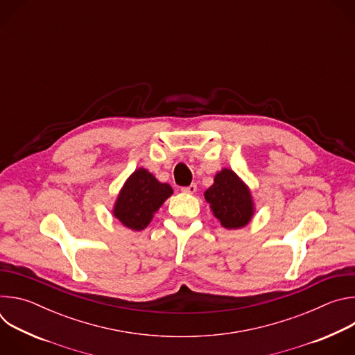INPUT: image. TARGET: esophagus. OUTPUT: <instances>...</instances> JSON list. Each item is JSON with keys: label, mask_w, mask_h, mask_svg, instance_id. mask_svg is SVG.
Instances as JSON below:
<instances>
[{"label": "esophagus", "mask_w": 355, "mask_h": 355, "mask_svg": "<svg viewBox=\"0 0 355 355\" xmlns=\"http://www.w3.org/2000/svg\"><path fill=\"white\" fill-rule=\"evenodd\" d=\"M181 191H182L184 193H195V192H196V185H195V184H191V185H188V187L181 188Z\"/></svg>", "instance_id": "1"}]
</instances>
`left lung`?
I'll return each instance as SVG.
<instances>
[{
    "label": "left lung",
    "mask_w": 355,
    "mask_h": 355,
    "mask_svg": "<svg viewBox=\"0 0 355 355\" xmlns=\"http://www.w3.org/2000/svg\"><path fill=\"white\" fill-rule=\"evenodd\" d=\"M204 195L214 216L225 229L244 227L254 215L250 188L230 168L219 171Z\"/></svg>",
    "instance_id": "left-lung-1"
}]
</instances>
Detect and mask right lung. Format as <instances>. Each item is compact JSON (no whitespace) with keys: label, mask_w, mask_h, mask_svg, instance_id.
Instances as JSON below:
<instances>
[{"label":"right lung","mask_w":355,"mask_h":355,"mask_svg":"<svg viewBox=\"0 0 355 355\" xmlns=\"http://www.w3.org/2000/svg\"><path fill=\"white\" fill-rule=\"evenodd\" d=\"M173 195V188L160 182L153 174L140 167L125 181L112 209L114 216L130 230L148 226L155 214Z\"/></svg>","instance_id":"1"}]
</instances>
